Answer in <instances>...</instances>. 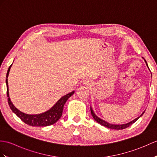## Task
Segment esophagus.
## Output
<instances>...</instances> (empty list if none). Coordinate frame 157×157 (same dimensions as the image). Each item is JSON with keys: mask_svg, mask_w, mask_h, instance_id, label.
<instances>
[{"mask_svg": "<svg viewBox=\"0 0 157 157\" xmlns=\"http://www.w3.org/2000/svg\"><path fill=\"white\" fill-rule=\"evenodd\" d=\"M84 83H85V84H87V83H87V81H85V82H84Z\"/></svg>", "mask_w": 157, "mask_h": 157, "instance_id": "1", "label": "esophagus"}]
</instances>
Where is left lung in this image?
Wrapping results in <instances>:
<instances>
[{
  "instance_id": "left-lung-1",
  "label": "left lung",
  "mask_w": 157,
  "mask_h": 157,
  "mask_svg": "<svg viewBox=\"0 0 157 157\" xmlns=\"http://www.w3.org/2000/svg\"><path fill=\"white\" fill-rule=\"evenodd\" d=\"M145 62H146V63H147V61H145ZM147 66H148V65H147ZM90 110H91V114H92L94 119L98 123H99L100 124L102 125V126H105V127H107V128H108L114 129V130H122V129H125V128H128V127H129L130 125H132L133 123L135 122L136 121V120H137L138 118H139L140 117V116H143V114L144 113V112L143 113V114H142L139 116V117L136 118V119H134V120H132V121H131V122H128V123L124 124H109V123H108V122H105L104 120H101V119L98 118V116H96L95 115V114H94V112H93L92 108H90Z\"/></svg>"
}]
</instances>
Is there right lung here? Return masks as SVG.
<instances>
[{"label":"right lung","mask_w":157,"mask_h":157,"mask_svg":"<svg viewBox=\"0 0 157 157\" xmlns=\"http://www.w3.org/2000/svg\"><path fill=\"white\" fill-rule=\"evenodd\" d=\"M12 65H10L9 70L7 71L6 74V95L8 97V103L9 106L11 109L12 111L18 117H19L22 121L24 122L25 124L32 126H47L52 125L56 123L57 120L61 117L62 112H63V106L65 103L70 96H71L74 94V92H72L67 94V95L62 97L61 98L57 101V102L53 106L44 113L40 114H34V115H29L26 114L25 113L19 111L17 108L14 107V105L11 102L10 100L9 94V86H8V81H7V78L9 76V71L10 67Z\"/></svg>","instance_id":"obj_1"}]
</instances>
